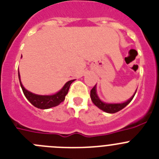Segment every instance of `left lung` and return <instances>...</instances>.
<instances>
[{"label":"left lung","mask_w":159,"mask_h":159,"mask_svg":"<svg viewBox=\"0 0 159 159\" xmlns=\"http://www.w3.org/2000/svg\"><path fill=\"white\" fill-rule=\"evenodd\" d=\"M135 93H136V91H135ZM135 93L128 101H125V102L120 103V104H108V103L103 102V101H101V100H100V98L98 97V96H97V94L96 85H94L93 88L92 89H91V91H90V97H91V100H92L93 103L95 104L97 108H99L100 109L105 111V112H108V113H115V112H117V111H120L121 109L125 108V107L132 101L133 97L135 96Z\"/></svg>","instance_id":"obj_1"}]
</instances>
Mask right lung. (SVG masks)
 <instances>
[{
    "label": "right lung",
    "mask_w": 159,
    "mask_h": 159,
    "mask_svg": "<svg viewBox=\"0 0 159 159\" xmlns=\"http://www.w3.org/2000/svg\"><path fill=\"white\" fill-rule=\"evenodd\" d=\"M18 76H19L20 83V86L22 88L24 96L26 97L27 99L30 101L31 104H33L34 106L40 108V109H48V108L57 106L60 103H62L65 100L66 95L68 93L71 83L74 81V80H71V81H67L62 87V89L54 95H37V94L32 93L24 89L20 81L19 71H18Z\"/></svg>",
    "instance_id": "right-lung-1"
}]
</instances>
